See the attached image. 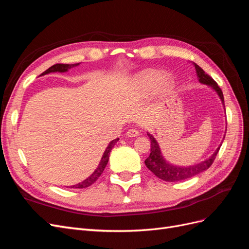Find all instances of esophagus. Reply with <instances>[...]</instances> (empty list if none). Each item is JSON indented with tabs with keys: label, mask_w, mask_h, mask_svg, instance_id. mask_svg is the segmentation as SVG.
Masks as SVG:
<instances>
[{
	"label": "esophagus",
	"mask_w": 249,
	"mask_h": 249,
	"mask_svg": "<svg viewBox=\"0 0 249 249\" xmlns=\"http://www.w3.org/2000/svg\"><path fill=\"white\" fill-rule=\"evenodd\" d=\"M138 135H139V131L136 129V127H134V129H130L126 132L127 137H137Z\"/></svg>",
	"instance_id": "esophagus-1"
}]
</instances>
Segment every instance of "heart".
I'll use <instances>...</instances> for the list:
<instances>
[{"label":"heart","mask_w":249,"mask_h":249,"mask_svg":"<svg viewBox=\"0 0 249 249\" xmlns=\"http://www.w3.org/2000/svg\"><path fill=\"white\" fill-rule=\"evenodd\" d=\"M160 72L155 70H147L145 71H142L139 74V81L143 86H149L152 85L154 82H156L158 79L160 78ZM161 80V85L164 87H169L171 85V80L169 77L164 76Z\"/></svg>","instance_id":"1"}]
</instances>
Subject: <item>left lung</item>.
I'll list each match as a JSON object with an SVG mask.
<instances>
[{"instance_id":"left-lung-1","label":"left lung","mask_w":249,"mask_h":249,"mask_svg":"<svg viewBox=\"0 0 249 249\" xmlns=\"http://www.w3.org/2000/svg\"><path fill=\"white\" fill-rule=\"evenodd\" d=\"M194 66H195V71L197 72L198 81L202 83V84L209 85L210 87L215 89V91L218 93V95H219L222 104L224 105L222 90L220 89L219 86H218L217 83L211 78L208 73L203 71L201 67H199L196 63H194ZM147 136L150 139V154H149V157H147V159L144 161V163L146 165V167L152 171L156 177H158L163 180H166V182H178V180H184L207 170L211 165L213 164L215 158L220 149V146H219L216 149V152L212 155V157H210L209 159H207L206 161H203L201 163L193 165V166H187V167L175 166V165L168 163L164 159L161 154V149L159 145H158V142L152 135L147 133Z\"/></svg>"}]
</instances>
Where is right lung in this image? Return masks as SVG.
I'll use <instances>...</instances> for the list:
<instances>
[{"label": "right lung", "instance_id": "obj_1", "mask_svg": "<svg viewBox=\"0 0 249 249\" xmlns=\"http://www.w3.org/2000/svg\"><path fill=\"white\" fill-rule=\"evenodd\" d=\"M79 65V63H74V64H62V63H57L55 65L51 66L50 69H48L46 71L42 72L41 74H47V73H50V72H56V71H59V72H64V71H67L70 69H71V67H74ZM118 141V138L117 139H114L112 140L109 145L107 146L106 150H105V153L102 157V160L99 164V166H97V168L94 170V172L92 173L91 176H90L89 178H87L86 179L83 180V182L77 184V185H73V186H71V188H74V189H83V188H87L89 187L90 185H92L95 180L101 177V175L103 173L105 167H106V165L109 161V155H110V152L112 150L113 146L115 145V143Z\"/></svg>", "mask_w": 249, "mask_h": 249}]
</instances>
